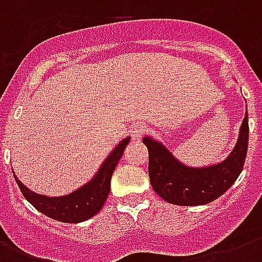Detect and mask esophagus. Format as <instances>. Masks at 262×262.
<instances>
[{
	"mask_svg": "<svg viewBox=\"0 0 262 262\" xmlns=\"http://www.w3.org/2000/svg\"><path fill=\"white\" fill-rule=\"evenodd\" d=\"M144 133V126L141 123H133L130 126V136L133 141L141 139V135Z\"/></svg>",
	"mask_w": 262,
	"mask_h": 262,
	"instance_id": "obj_1",
	"label": "esophagus"
}]
</instances>
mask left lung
Returning a JSON list of instances; mask_svg holds the SVG:
<instances>
[{"mask_svg":"<svg viewBox=\"0 0 262 262\" xmlns=\"http://www.w3.org/2000/svg\"><path fill=\"white\" fill-rule=\"evenodd\" d=\"M248 107L239 135L230 155L217 163L193 167L177 159L162 141L145 136L143 143L149 154V181L164 201L174 205L195 207L212 203L227 191L244 168L249 143Z\"/></svg>","mask_w":262,"mask_h":262,"instance_id":"obj_1","label":"left lung"}]
</instances>
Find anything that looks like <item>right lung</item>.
<instances>
[{
    "label": "right lung",
    "mask_w": 262,
    "mask_h": 262,
    "mask_svg": "<svg viewBox=\"0 0 262 262\" xmlns=\"http://www.w3.org/2000/svg\"><path fill=\"white\" fill-rule=\"evenodd\" d=\"M129 141H130L129 136L121 140L114 149L107 155L106 159L103 160V163L100 164L94 177L87 183H84L83 186H80L69 194L49 197V195L35 193L30 190L14 175L13 171L14 181L17 182L27 201L40 213L62 223H81L96 215L104 205V201L110 193L111 175L114 172L119 159L122 158L123 151Z\"/></svg>",
    "instance_id": "add662e5"
}]
</instances>
